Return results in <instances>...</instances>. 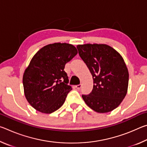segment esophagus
Segmentation results:
<instances>
[{
	"mask_svg": "<svg viewBox=\"0 0 147 147\" xmlns=\"http://www.w3.org/2000/svg\"><path fill=\"white\" fill-rule=\"evenodd\" d=\"M74 87H75V88L77 89H80L82 88V85H81V84H79V85H76V86H75Z\"/></svg>",
	"mask_w": 147,
	"mask_h": 147,
	"instance_id": "1",
	"label": "esophagus"
}]
</instances>
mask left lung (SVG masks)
<instances>
[{"mask_svg": "<svg viewBox=\"0 0 147 147\" xmlns=\"http://www.w3.org/2000/svg\"><path fill=\"white\" fill-rule=\"evenodd\" d=\"M79 55L93 76V88L84 102L97 113H108L120 105L128 91L129 73L124 59L106 44L77 45Z\"/></svg>", "mask_w": 147, "mask_h": 147, "instance_id": "obj_1", "label": "left lung"}]
</instances>
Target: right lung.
Masks as SVG:
<instances>
[{"label": "right lung", "instance_id": "obj_1", "mask_svg": "<svg viewBox=\"0 0 147 147\" xmlns=\"http://www.w3.org/2000/svg\"><path fill=\"white\" fill-rule=\"evenodd\" d=\"M78 51L66 43L49 44L39 50L24 70L23 83L28 103L43 113H51L63 105L72 88L64 71L65 64Z\"/></svg>", "mask_w": 147, "mask_h": 147}]
</instances>
